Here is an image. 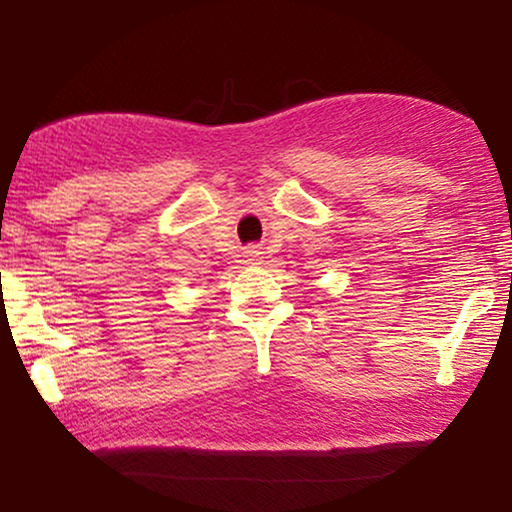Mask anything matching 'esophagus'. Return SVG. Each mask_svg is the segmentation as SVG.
I'll use <instances>...</instances> for the list:
<instances>
[{
	"mask_svg": "<svg viewBox=\"0 0 512 512\" xmlns=\"http://www.w3.org/2000/svg\"><path fill=\"white\" fill-rule=\"evenodd\" d=\"M261 249H258V247H249L247 251H244V263H247V265H258V263H261Z\"/></svg>",
	"mask_w": 512,
	"mask_h": 512,
	"instance_id": "esophagus-1",
	"label": "esophagus"
}]
</instances>
